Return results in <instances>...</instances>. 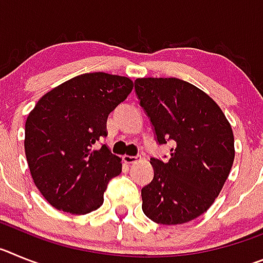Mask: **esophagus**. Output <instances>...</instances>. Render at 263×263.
<instances>
[{"instance_id": "esophagus-1", "label": "esophagus", "mask_w": 263, "mask_h": 263, "mask_svg": "<svg viewBox=\"0 0 263 263\" xmlns=\"http://www.w3.org/2000/svg\"><path fill=\"white\" fill-rule=\"evenodd\" d=\"M137 159H138V158L133 157V155H124V157H122V160H124L125 163H127V164L134 163Z\"/></svg>"}]
</instances>
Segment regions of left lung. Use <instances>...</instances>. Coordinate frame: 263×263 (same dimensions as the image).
<instances>
[{"instance_id":"1","label":"left lung","mask_w":263,"mask_h":263,"mask_svg":"<svg viewBox=\"0 0 263 263\" xmlns=\"http://www.w3.org/2000/svg\"><path fill=\"white\" fill-rule=\"evenodd\" d=\"M134 88L158 143H174L167 162L150 159L154 178L141 191L143 213L163 225L191 221L212 205L231 173V124L213 99L180 79H137Z\"/></svg>"}]
</instances>
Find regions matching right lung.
I'll return each mask as SVG.
<instances>
[{
    "instance_id": "obj_1",
    "label": "right lung",
    "mask_w": 263,
    "mask_h": 263,
    "mask_svg": "<svg viewBox=\"0 0 263 263\" xmlns=\"http://www.w3.org/2000/svg\"><path fill=\"white\" fill-rule=\"evenodd\" d=\"M129 78L83 73L42 96L25 125V154L32 180L57 210L85 215L103 205L120 157L96 143L108 136L106 120L133 89Z\"/></svg>"
}]
</instances>
